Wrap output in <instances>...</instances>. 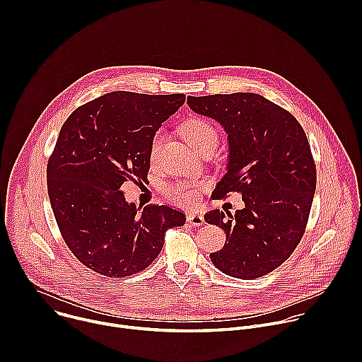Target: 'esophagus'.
<instances>
[{
  "mask_svg": "<svg viewBox=\"0 0 362 362\" xmlns=\"http://www.w3.org/2000/svg\"><path fill=\"white\" fill-rule=\"evenodd\" d=\"M187 222L192 226H202L204 223V218L200 214H189L187 215Z\"/></svg>",
  "mask_w": 362,
  "mask_h": 362,
  "instance_id": "obj_1",
  "label": "esophagus"
}]
</instances>
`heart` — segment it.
Here are the masks:
<instances>
[{"mask_svg":"<svg viewBox=\"0 0 362 362\" xmlns=\"http://www.w3.org/2000/svg\"><path fill=\"white\" fill-rule=\"evenodd\" d=\"M183 134L189 140V143L197 150H206V148H215L219 140V133L214 124L202 119H190L187 120L182 127ZM162 143V134L158 133L154 136L151 144H150V160L154 162L158 159V154L160 150ZM208 183L200 179L194 180H176L165 186V194L170 200H173L177 204L190 206L199 200L200 192L206 189Z\"/></svg>","mask_w":362,"mask_h":362,"instance_id":"1","label":"heart"}]
</instances>
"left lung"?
Instances as JSON below:
<instances>
[{"mask_svg":"<svg viewBox=\"0 0 362 362\" xmlns=\"http://www.w3.org/2000/svg\"><path fill=\"white\" fill-rule=\"evenodd\" d=\"M189 107L228 133L226 173L215 196L242 194L245 208L211 211L204 221L221 226L226 242L211 253L223 274L255 279L281 267L300 242L317 187V169L298 120L261 94L187 97Z\"/></svg>","mask_w":362,"mask_h":362,"instance_id":"obj_1","label":"left lung"}]
</instances>
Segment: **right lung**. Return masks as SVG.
I'll return each mask as SVG.
<instances>
[{"instance_id": "add662e5", "label": "right lung", "mask_w": 362, "mask_h": 362, "mask_svg": "<svg viewBox=\"0 0 362 362\" xmlns=\"http://www.w3.org/2000/svg\"><path fill=\"white\" fill-rule=\"evenodd\" d=\"M185 94L113 91L76 109L47 165V189L59 229L77 259L109 278L146 269L185 214L148 204L140 214L122 185L146 182L150 144Z\"/></svg>"}]
</instances>
